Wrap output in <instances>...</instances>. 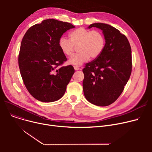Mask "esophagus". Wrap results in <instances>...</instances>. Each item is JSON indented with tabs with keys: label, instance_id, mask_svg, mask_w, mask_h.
<instances>
[{
	"label": "esophagus",
	"instance_id": "34e87169",
	"mask_svg": "<svg viewBox=\"0 0 152 152\" xmlns=\"http://www.w3.org/2000/svg\"><path fill=\"white\" fill-rule=\"evenodd\" d=\"M74 68H75V69L76 71H77V70L80 69V68H79L77 67V66H74Z\"/></svg>",
	"mask_w": 152,
	"mask_h": 152
}]
</instances>
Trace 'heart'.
Wrapping results in <instances>:
<instances>
[{
	"label": "heart",
	"mask_w": 152,
	"mask_h": 152,
	"mask_svg": "<svg viewBox=\"0 0 152 152\" xmlns=\"http://www.w3.org/2000/svg\"><path fill=\"white\" fill-rule=\"evenodd\" d=\"M105 45L104 36L99 31L89 30L83 28L72 31L69 39L61 36L58 41V46L62 53L66 56L73 52L75 47H77L79 52L69 58L68 63L75 66H81L90 57L97 58L102 53Z\"/></svg>",
	"instance_id": "obj_1"
}]
</instances>
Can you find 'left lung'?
I'll return each instance as SVG.
<instances>
[{"instance_id": "8db88e82", "label": "left lung", "mask_w": 152, "mask_h": 152, "mask_svg": "<svg viewBox=\"0 0 152 152\" xmlns=\"http://www.w3.org/2000/svg\"><path fill=\"white\" fill-rule=\"evenodd\" d=\"M92 27L102 31L105 45L99 57L83 69V91L90 103L105 107L117 100L130 77L131 48L126 36L112 26L95 23L87 28Z\"/></svg>"}]
</instances>
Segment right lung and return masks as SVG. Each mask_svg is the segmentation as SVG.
Returning a JSON list of instances; mask_svg holds the SVG:
<instances>
[{"instance_id":"add662e5","label":"right lung","mask_w":152,"mask_h":152,"mask_svg":"<svg viewBox=\"0 0 152 152\" xmlns=\"http://www.w3.org/2000/svg\"><path fill=\"white\" fill-rule=\"evenodd\" d=\"M71 23L47 19L31 26L21 43L18 65L28 92L42 102L61 99L75 73L73 66L56 69L67 60L58 46L60 38L75 28Z\"/></svg>"}]
</instances>
